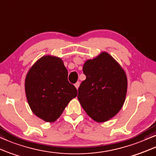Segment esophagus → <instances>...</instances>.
Segmentation results:
<instances>
[{"instance_id":"1","label":"esophagus","mask_w":156,"mask_h":156,"mask_svg":"<svg viewBox=\"0 0 156 156\" xmlns=\"http://www.w3.org/2000/svg\"><path fill=\"white\" fill-rule=\"evenodd\" d=\"M79 86H80V82H77L75 84V87H76L77 90H78V88H79Z\"/></svg>"}]
</instances>
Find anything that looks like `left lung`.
I'll use <instances>...</instances> for the list:
<instances>
[{"instance_id":"1","label":"left lung","mask_w":156,"mask_h":156,"mask_svg":"<svg viewBox=\"0 0 156 156\" xmlns=\"http://www.w3.org/2000/svg\"><path fill=\"white\" fill-rule=\"evenodd\" d=\"M83 70L86 79L78 88V101L93 120L106 122L125 102L128 88L125 70L107 52L87 60Z\"/></svg>"}]
</instances>
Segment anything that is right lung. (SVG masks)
<instances>
[{
    "mask_svg": "<svg viewBox=\"0 0 156 156\" xmlns=\"http://www.w3.org/2000/svg\"><path fill=\"white\" fill-rule=\"evenodd\" d=\"M27 101L33 113L53 123L78 95L68 80V70L61 58L47 55L31 66L25 80Z\"/></svg>",
    "mask_w": 156,
    "mask_h": 156,
    "instance_id": "obj_1",
    "label": "right lung"
}]
</instances>
